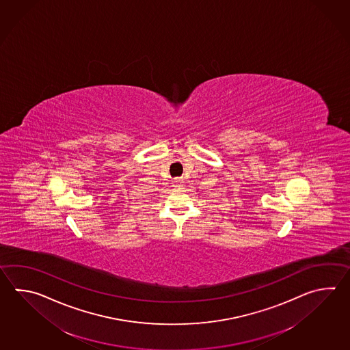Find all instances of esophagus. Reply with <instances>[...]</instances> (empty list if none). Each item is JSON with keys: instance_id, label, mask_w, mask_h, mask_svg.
<instances>
[{"instance_id": "obj_1", "label": "esophagus", "mask_w": 350, "mask_h": 350, "mask_svg": "<svg viewBox=\"0 0 350 350\" xmlns=\"http://www.w3.org/2000/svg\"><path fill=\"white\" fill-rule=\"evenodd\" d=\"M173 187H174V188H177V189H180V188H183V179H174V180H173Z\"/></svg>"}]
</instances>
